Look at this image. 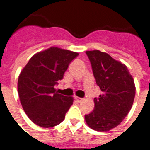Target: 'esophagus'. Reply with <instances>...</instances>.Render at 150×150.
<instances>
[{
  "label": "esophagus",
  "instance_id": "obj_1",
  "mask_svg": "<svg viewBox=\"0 0 150 150\" xmlns=\"http://www.w3.org/2000/svg\"><path fill=\"white\" fill-rule=\"evenodd\" d=\"M75 100L77 101V102H79V103L83 100V99H81V98H80V97H77V96H75Z\"/></svg>",
  "mask_w": 150,
  "mask_h": 150
}]
</instances>
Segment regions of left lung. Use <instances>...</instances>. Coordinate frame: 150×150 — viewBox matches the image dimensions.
Returning a JSON list of instances; mask_svg holds the SVG:
<instances>
[{
    "label": "left lung",
    "mask_w": 150,
    "mask_h": 150,
    "mask_svg": "<svg viewBox=\"0 0 150 150\" xmlns=\"http://www.w3.org/2000/svg\"><path fill=\"white\" fill-rule=\"evenodd\" d=\"M102 95L95 98V109L85 115V121L96 131H109L118 126L131 110L135 85L127 66L100 50L85 52Z\"/></svg>",
    "instance_id": "obj_1"
}]
</instances>
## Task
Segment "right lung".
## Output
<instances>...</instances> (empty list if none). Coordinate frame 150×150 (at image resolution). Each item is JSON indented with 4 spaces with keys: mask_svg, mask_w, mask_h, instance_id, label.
Listing matches in <instances>:
<instances>
[{
    "mask_svg": "<svg viewBox=\"0 0 150 150\" xmlns=\"http://www.w3.org/2000/svg\"><path fill=\"white\" fill-rule=\"evenodd\" d=\"M79 54L50 47L33 55L18 78V94L24 111L35 125L50 128L64 120L73 98L58 94L54 85L64 77Z\"/></svg>",
    "mask_w": 150,
    "mask_h": 150,
    "instance_id": "right-lung-1",
    "label": "right lung"
}]
</instances>
